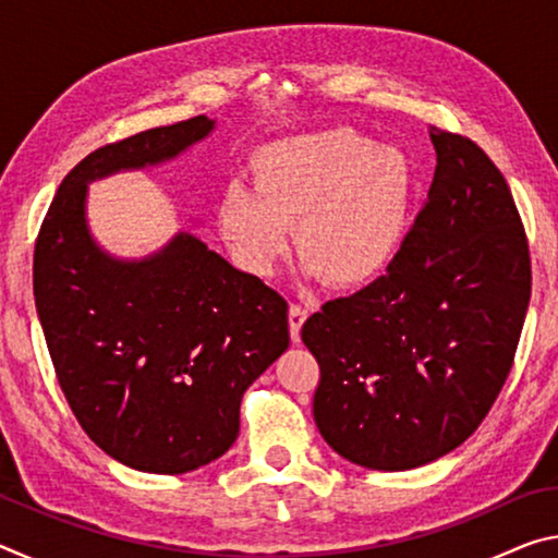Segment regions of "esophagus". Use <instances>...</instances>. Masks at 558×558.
Returning a JSON list of instances; mask_svg holds the SVG:
<instances>
[{
    "label": "esophagus",
    "mask_w": 558,
    "mask_h": 558,
    "mask_svg": "<svg viewBox=\"0 0 558 558\" xmlns=\"http://www.w3.org/2000/svg\"><path fill=\"white\" fill-rule=\"evenodd\" d=\"M305 319H307V310L302 307V305H290V310H288V325H290V339L292 342H300V329H302V325H305Z\"/></svg>",
    "instance_id": "obj_1"
}]
</instances>
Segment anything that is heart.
I'll list each match as a JSON object with an SVG mask.
<instances>
[{"label":"heart","mask_w":558,"mask_h":558,"mask_svg":"<svg viewBox=\"0 0 558 558\" xmlns=\"http://www.w3.org/2000/svg\"><path fill=\"white\" fill-rule=\"evenodd\" d=\"M248 172L253 194L229 186L219 202V229L248 270H272L286 229L298 258L339 290L372 282L399 251L415 192L401 149L332 128L258 147Z\"/></svg>","instance_id":"obj_1"}]
</instances>
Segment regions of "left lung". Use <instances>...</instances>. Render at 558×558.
Listing matches in <instances>:
<instances>
[{
  "label": "left lung",
  "instance_id": "obj_1",
  "mask_svg": "<svg viewBox=\"0 0 558 558\" xmlns=\"http://www.w3.org/2000/svg\"><path fill=\"white\" fill-rule=\"evenodd\" d=\"M436 174L401 251L364 290L302 325L327 446L354 465L421 468L465 442L512 369L532 260L505 177L472 140L430 128Z\"/></svg>",
  "mask_w": 558,
  "mask_h": 558
}]
</instances>
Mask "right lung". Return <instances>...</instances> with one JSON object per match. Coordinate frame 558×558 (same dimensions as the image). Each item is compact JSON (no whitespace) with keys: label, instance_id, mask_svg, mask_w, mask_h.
<instances>
[{"label":"right lung","instance_id":"1","mask_svg":"<svg viewBox=\"0 0 558 558\" xmlns=\"http://www.w3.org/2000/svg\"><path fill=\"white\" fill-rule=\"evenodd\" d=\"M214 125L196 116L81 159L34 251L36 313L65 401L100 450L157 475L233 446L245 389L290 344L288 302L186 231L147 258L110 256L88 229V184L174 159Z\"/></svg>","mask_w":558,"mask_h":558}]
</instances>
